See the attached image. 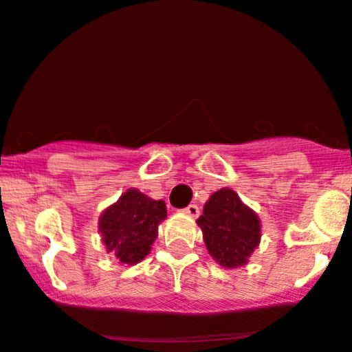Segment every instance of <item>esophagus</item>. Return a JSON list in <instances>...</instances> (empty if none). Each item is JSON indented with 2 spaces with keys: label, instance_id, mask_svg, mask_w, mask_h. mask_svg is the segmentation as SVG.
Instances as JSON below:
<instances>
[{
  "label": "esophagus",
  "instance_id": "esophagus-1",
  "mask_svg": "<svg viewBox=\"0 0 352 352\" xmlns=\"http://www.w3.org/2000/svg\"><path fill=\"white\" fill-rule=\"evenodd\" d=\"M184 212L187 214V216L190 217H199V214H201V210H199L197 204H188L186 209H184Z\"/></svg>",
  "mask_w": 352,
  "mask_h": 352
}]
</instances>
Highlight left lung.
I'll list each match as a JSON object with an SVG mask.
<instances>
[{"mask_svg": "<svg viewBox=\"0 0 352 352\" xmlns=\"http://www.w3.org/2000/svg\"><path fill=\"white\" fill-rule=\"evenodd\" d=\"M210 256L226 268L243 266L261 238L258 216L231 188L210 195L197 219Z\"/></svg>", "mask_w": 352, "mask_h": 352, "instance_id": "obj_1", "label": "left lung"}]
</instances>
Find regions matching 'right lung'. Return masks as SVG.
I'll return each instance as SVG.
<instances>
[{"mask_svg": "<svg viewBox=\"0 0 352 352\" xmlns=\"http://www.w3.org/2000/svg\"><path fill=\"white\" fill-rule=\"evenodd\" d=\"M165 217L164 201H151L136 188H129L99 219L102 243L121 263H138L150 253L158 224Z\"/></svg>", "mask_w": 352, "mask_h": 352, "instance_id": "add662e5", "label": "right lung"}]
</instances>
